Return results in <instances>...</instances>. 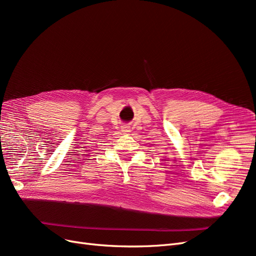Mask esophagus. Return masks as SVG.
<instances>
[{"label":"esophagus","mask_w":256,"mask_h":256,"mask_svg":"<svg viewBox=\"0 0 256 256\" xmlns=\"http://www.w3.org/2000/svg\"><path fill=\"white\" fill-rule=\"evenodd\" d=\"M128 128H129L128 126H126V125H124L122 129V131H124V132H128V131H129V129H128Z\"/></svg>","instance_id":"obj_1"}]
</instances>
